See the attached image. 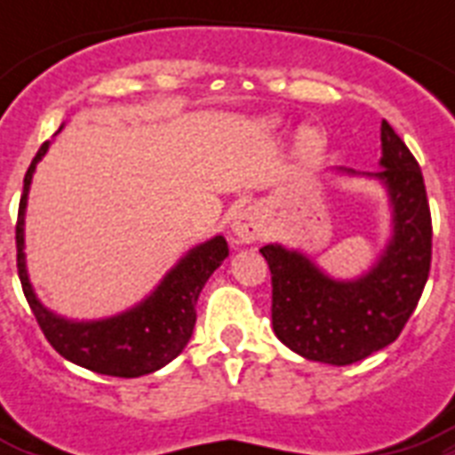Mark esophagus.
Instances as JSON below:
<instances>
[{"label":"esophagus","instance_id":"esophagus-1","mask_svg":"<svg viewBox=\"0 0 455 455\" xmlns=\"http://www.w3.org/2000/svg\"><path fill=\"white\" fill-rule=\"evenodd\" d=\"M231 228H234V235L238 241H259L264 235V231H267V221H264L262 210H259V207H245V210H241V212L235 214Z\"/></svg>","mask_w":455,"mask_h":455}]
</instances>
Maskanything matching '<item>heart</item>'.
Masks as SVG:
<instances>
[{
	"mask_svg": "<svg viewBox=\"0 0 455 455\" xmlns=\"http://www.w3.org/2000/svg\"><path fill=\"white\" fill-rule=\"evenodd\" d=\"M264 132H276L278 130V120H264L262 123ZM295 156L299 160H311V157H316L318 153L323 151V137H321V132L314 130V127H302V130L295 134Z\"/></svg>",
	"mask_w": 455,
	"mask_h": 455,
	"instance_id": "heart-1",
	"label": "heart"
}]
</instances>
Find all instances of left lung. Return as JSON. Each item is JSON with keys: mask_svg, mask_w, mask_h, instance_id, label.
Segmentation results:
<instances>
[{"mask_svg": "<svg viewBox=\"0 0 455 455\" xmlns=\"http://www.w3.org/2000/svg\"><path fill=\"white\" fill-rule=\"evenodd\" d=\"M380 141L382 170L366 177L387 191L392 235L366 274L338 281L298 250L278 243L259 250L271 269L274 332L304 359L349 366L395 342L430 276L432 217L423 172L387 120Z\"/></svg>", "mask_w": 455, "mask_h": 455, "instance_id": "8db88e82", "label": "left lung"}]
</instances>
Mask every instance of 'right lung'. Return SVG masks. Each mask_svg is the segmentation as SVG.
<instances>
[{
  "label": "right lung",
  "mask_w": 455,
  "mask_h": 455,
  "mask_svg": "<svg viewBox=\"0 0 455 455\" xmlns=\"http://www.w3.org/2000/svg\"><path fill=\"white\" fill-rule=\"evenodd\" d=\"M49 151V141L39 146L23 179V196L18 205L16 248H18V278L23 285L25 299L37 318L39 328L49 345L77 366L94 373L113 378H139L160 371L172 359L184 352L196 325V302L212 276L214 269L228 257L224 235H214L200 243L179 259V264L160 281L156 291L139 302L137 307L99 321H70L53 314L39 302L32 291L28 269H25V205L35 167Z\"/></svg>",
  "instance_id": "obj_1"
}]
</instances>
